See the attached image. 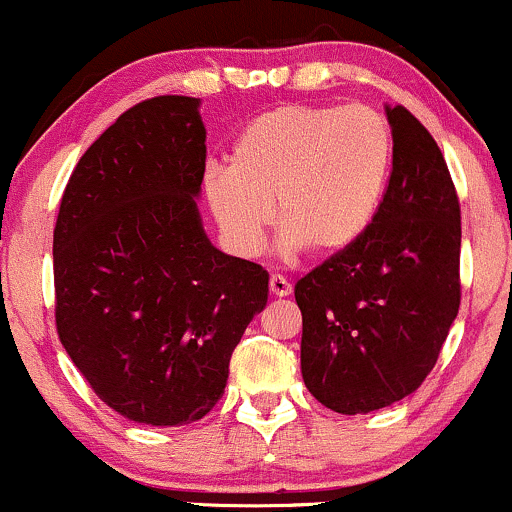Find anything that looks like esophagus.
Returning <instances> with one entry per match:
<instances>
[{
	"instance_id": "1",
	"label": "esophagus",
	"mask_w": 512,
	"mask_h": 512,
	"mask_svg": "<svg viewBox=\"0 0 512 512\" xmlns=\"http://www.w3.org/2000/svg\"><path fill=\"white\" fill-rule=\"evenodd\" d=\"M269 291H272V296H276V298H284L291 293V284L284 279V276L274 274L272 279H269Z\"/></svg>"
}]
</instances>
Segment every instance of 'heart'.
Returning <instances> with one entry per match:
<instances>
[{
	"label": "heart",
	"mask_w": 512,
	"mask_h": 512,
	"mask_svg": "<svg viewBox=\"0 0 512 512\" xmlns=\"http://www.w3.org/2000/svg\"><path fill=\"white\" fill-rule=\"evenodd\" d=\"M392 170V134L366 105H279L240 132L228 168L204 178L209 207L243 255L262 245L269 207L286 248L344 255L368 233Z\"/></svg>",
	"instance_id": "heart-1"
}]
</instances>
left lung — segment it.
<instances>
[{
    "label": "left lung",
    "instance_id": "8db88e82",
    "mask_svg": "<svg viewBox=\"0 0 512 512\" xmlns=\"http://www.w3.org/2000/svg\"><path fill=\"white\" fill-rule=\"evenodd\" d=\"M392 173L373 226L296 284L301 373L317 402L368 414L416 390L460 310V202L436 139L385 105Z\"/></svg>",
    "mask_w": 512,
    "mask_h": 512
}]
</instances>
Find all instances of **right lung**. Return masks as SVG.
<instances>
[{
    "label": "right lung",
    "mask_w": 512,
    "mask_h": 512,
    "mask_svg": "<svg viewBox=\"0 0 512 512\" xmlns=\"http://www.w3.org/2000/svg\"><path fill=\"white\" fill-rule=\"evenodd\" d=\"M204 142L199 98L134 105L79 158L57 214V334L93 392L134 424L209 414L267 305V269L204 233Z\"/></svg>",
    "instance_id": "1"
}]
</instances>
